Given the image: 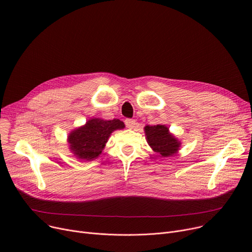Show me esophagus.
Segmentation results:
<instances>
[{
    "mask_svg": "<svg viewBox=\"0 0 252 252\" xmlns=\"http://www.w3.org/2000/svg\"><path fill=\"white\" fill-rule=\"evenodd\" d=\"M125 124L126 126V127L128 128H134L135 126H136V121L135 119H130V118H127L125 121Z\"/></svg>",
    "mask_w": 252,
    "mask_h": 252,
    "instance_id": "esophagus-1",
    "label": "esophagus"
}]
</instances>
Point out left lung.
I'll use <instances>...</instances> for the list:
<instances>
[{
  "label": "left lung",
  "instance_id": "8db88e82",
  "mask_svg": "<svg viewBox=\"0 0 252 252\" xmlns=\"http://www.w3.org/2000/svg\"><path fill=\"white\" fill-rule=\"evenodd\" d=\"M144 128L149 146L158 154L157 156L169 157L179 151L181 142L169 133L167 126L157 125L146 126Z\"/></svg>",
  "mask_w": 252,
  "mask_h": 252
}]
</instances>
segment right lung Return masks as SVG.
Returning a JSON list of instances; mask_svg holds the SVG:
<instances>
[{"mask_svg":"<svg viewBox=\"0 0 252 252\" xmlns=\"http://www.w3.org/2000/svg\"><path fill=\"white\" fill-rule=\"evenodd\" d=\"M124 127L125 124L115 118L112 121L90 119L85 126L73 129L68 135L69 149L78 159L94 160L102 153L112 131Z\"/></svg>","mask_w":252,"mask_h":252,"instance_id":"add662e5","label":"right lung"}]
</instances>
